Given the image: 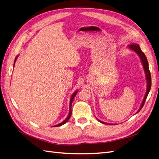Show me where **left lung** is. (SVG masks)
Wrapping results in <instances>:
<instances>
[{"label": "left lung", "mask_w": 159, "mask_h": 159, "mask_svg": "<svg viewBox=\"0 0 159 159\" xmlns=\"http://www.w3.org/2000/svg\"><path fill=\"white\" fill-rule=\"evenodd\" d=\"M130 49L133 50L137 54L139 55V56L141 58V62L143 64V68H144V70H145V74H146V78H147V91H146V93H145V97H144V99H143V101L142 102V104L141 105V107L140 109H139L138 112L140 111L144 105V103H145V101H146V99L147 98V95L149 93V91H150L151 89V73H150V70H149V68H148V61H147V57L145 55V54L142 52V50H141L140 47H139V44H130L128 46ZM137 112V113H138ZM98 121L99 122H101L102 123H103V124H109V123H104L103 121H101L100 120L98 119ZM109 125H111V124H109Z\"/></svg>", "instance_id": "obj_1"}]
</instances>
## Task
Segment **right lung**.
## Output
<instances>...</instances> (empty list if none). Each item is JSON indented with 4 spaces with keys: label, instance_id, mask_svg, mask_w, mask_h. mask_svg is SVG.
Listing matches in <instances>:
<instances>
[{
    "label": "right lung",
    "instance_id": "right-lung-1",
    "mask_svg": "<svg viewBox=\"0 0 159 159\" xmlns=\"http://www.w3.org/2000/svg\"><path fill=\"white\" fill-rule=\"evenodd\" d=\"M17 57H18V56H17ZM17 57H16L15 60H14V64H15V61H16V59H17ZM77 92H78V91H75V92L73 93V95H71V99H70V112H69V115H68V117H67L63 122H61V123H60V124H57V125H54V127H60V126L62 125L65 124V123H66L67 121H68V120L70 119V117H71V104H72V102H73L74 98V97L75 96V95L77 94Z\"/></svg>",
    "mask_w": 159,
    "mask_h": 159
}]
</instances>
